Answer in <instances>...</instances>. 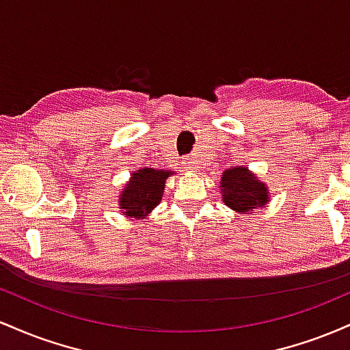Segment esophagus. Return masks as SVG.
<instances>
[{
  "instance_id": "obj_1",
  "label": "esophagus",
  "mask_w": 350,
  "mask_h": 350,
  "mask_svg": "<svg viewBox=\"0 0 350 350\" xmlns=\"http://www.w3.org/2000/svg\"><path fill=\"white\" fill-rule=\"evenodd\" d=\"M180 164L186 171H194L196 170V159L192 156H186V158L180 159Z\"/></svg>"
}]
</instances>
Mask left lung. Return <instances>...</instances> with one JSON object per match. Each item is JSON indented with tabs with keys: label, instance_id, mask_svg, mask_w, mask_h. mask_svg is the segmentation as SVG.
<instances>
[{
	"label": "left lung",
	"instance_id": "obj_1",
	"mask_svg": "<svg viewBox=\"0 0 350 350\" xmlns=\"http://www.w3.org/2000/svg\"><path fill=\"white\" fill-rule=\"evenodd\" d=\"M222 200L232 211L248 214L253 208L265 207L270 200L268 187L243 166H234L222 174L220 180Z\"/></svg>",
	"mask_w": 350,
	"mask_h": 350
}]
</instances>
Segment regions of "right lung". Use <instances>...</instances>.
<instances>
[{"label":"right lung","mask_w":350,"mask_h":350,"mask_svg":"<svg viewBox=\"0 0 350 350\" xmlns=\"http://www.w3.org/2000/svg\"><path fill=\"white\" fill-rule=\"evenodd\" d=\"M171 174L172 171L151 170V167L133 172L118 200L120 208H123L122 214L135 219H143L144 215L150 214L161 202L166 179Z\"/></svg>","instance_id":"1"}]
</instances>
